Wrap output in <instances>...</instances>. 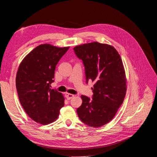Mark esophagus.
<instances>
[{
    "instance_id": "34e87169",
    "label": "esophagus",
    "mask_w": 157,
    "mask_h": 157,
    "mask_svg": "<svg viewBox=\"0 0 157 157\" xmlns=\"http://www.w3.org/2000/svg\"><path fill=\"white\" fill-rule=\"evenodd\" d=\"M65 95H66V98L68 100H70V99H71V98H73L74 97V95L71 94H68V93H66Z\"/></svg>"
}]
</instances>
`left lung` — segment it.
I'll return each instance as SVG.
<instances>
[{"mask_svg":"<svg viewBox=\"0 0 157 157\" xmlns=\"http://www.w3.org/2000/svg\"><path fill=\"white\" fill-rule=\"evenodd\" d=\"M85 66L87 82H94L93 100L82 95L78 117L88 126L100 127L113 119L126 95L127 79L122 59L107 44L87 43L74 48Z\"/></svg>","mask_w":157,"mask_h":157,"instance_id":"obj_1","label":"left lung"}]
</instances>
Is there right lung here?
<instances>
[{"label":"right lung","instance_id":"right-lung-1","mask_svg":"<svg viewBox=\"0 0 157 157\" xmlns=\"http://www.w3.org/2000/svg\"><path fill=\"white\" fill-rule=\"evenodd\" d=\"M69 48L40 44L20 63L16 77L18 98L27 115L38 123L55 121L64 105L63 94L50 85L56 66Z\"/></svg>","mask_w":157,"mask_h":157}]
</instances>
